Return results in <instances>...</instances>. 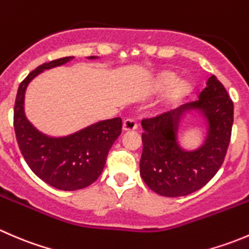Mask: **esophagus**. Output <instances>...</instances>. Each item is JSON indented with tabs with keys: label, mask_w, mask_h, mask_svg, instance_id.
Wrapping results in <instances>:
<instances>
[{
	"label": "esophagus",
	"mask_w": 249,
	"mask_h": 249,
	"mask_svg": "<svg viewBox=\"0 0 249 249\" xmlns=\"http://www.w3.org/2000/svg\"><path fill=\"white\" fill-rule=\"evenodd\" d=\"M136 129H137V123L135 122L134 119L127 118V119H125L124 122H123V130H124V131H132V130H136Z\"/></svg>",
	"instance_id": "1"
}]
</instances>
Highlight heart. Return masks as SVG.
Listing matches in <instances>:
<instances>
[{"instance_id": "obj_1", "label": "heart", "mask_w": 249, "mask_h": 249, "mask_svg": "<svg viewBox=\"0 0 249 249\" xmlns=\"http://www.w3.org/2000/svg\"><path fill=\"white\" fill-rule=\"evenodd\" d=\"M175 78V74L171 73V72H164L160 77V80H161L162 85H166L169 83H171ZM190 90L189 84L184 80H177V82L172 83L171 85L167 87V89L165 90L164 92V99H162V104L165 106L172 104V102L177 101L180 97L184 96L185 94H188Z\"/></svg>"}]
</instances>
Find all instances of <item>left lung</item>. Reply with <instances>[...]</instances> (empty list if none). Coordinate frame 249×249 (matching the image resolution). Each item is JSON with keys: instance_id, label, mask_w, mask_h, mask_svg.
<instances>
[{"instance_id": "1", "label": "left lung", "mask_w": 249, "mask_h": 249, "mask_svg": "<svg viewBox=\"0 0 249 249\" xmlns=\"http://www.w3.org/2000/svg\"><path fill=\"white\" fill-rule=\"evenodd\" d=\"M192 109L199 110L208 122V136L200 148L184 151L178 144L177 131L182 115ZM232 122L231 99L212 74L196 101L142 119V179L153 192L167 197L185 196L201 189L224 161Z\"/></svg>"}]
</instances>
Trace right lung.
Wrapping results in <instances>:
<instances>
[{
  "label": "right lung",
  "instance_id": "add662e5",
  "mask_svg": "<svg viewBox=\"0 0 249 249\" xmlns=\"http://www.w3.org/2000/svg\"><path fill=\"white\" fill-rule=\"evenodd\" d=\"M73 56L42 64L19 85L14 105V130L25 161L37 177L60 190H78L92 184L101 175L107 155L122 134V119L102 120L66 137H49L26 119L25 91L29 83L44 70L61 66ZM89 59H95L90 56Z\"/></svg>",
  "mask_w": 249,
  "mask_h": 249
}]
</instances>
